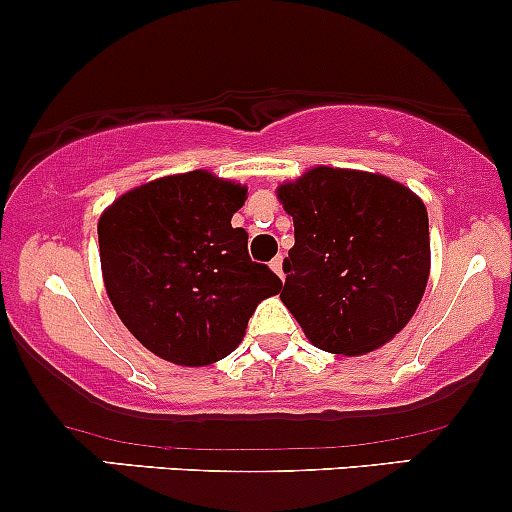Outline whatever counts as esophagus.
I'll return each instance as SVG.
<instances>
[{
    "instance_id": "1",
    "label": "esophagus",
    "mask_w": 512,
    "mask_h": 512,
    "mask_svg": "<svg viewBox=\"0 0 512 512\" xmlns=\"http://www.w3.org/2000/svg\"><path fill=\"white\" fill-rule=\"evenodd\" d=\"M284 260H282V257H274V260H272V270H274V274H277V277L279 279H284Z\"/></svg>"
}]
</instances>
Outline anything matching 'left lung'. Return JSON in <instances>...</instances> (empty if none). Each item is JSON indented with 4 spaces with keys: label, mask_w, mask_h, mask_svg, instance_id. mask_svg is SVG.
Segmentation results:
<instances>
[{
    "label": "left lung",
    "mask_w": 512,
    "mask_h": 512,
    "mask_svg": "<svg viewBox=\"0 0 512 512\" xmlns=\"http://www.w3.org/2000/svg\"><path fill=\"white\" fill-rule=\"evenodd\" d=\"M294 220L282 304L316 348L363 355L414 316L432 267L424 201L373 171L311 166L277 186Z\"/></svg>",
    "instance_id": "left-lung-1"
}]
</instances>
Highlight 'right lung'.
<instances>
[{
    "mask_svg": "<svg viewBox=\"0 0 512 512\" xmlns=\"http://www.w3.org/2000/svg\"><path fill=\"white\" fill-rule=\"evenodd\" d=\"M245 201L247 186L196 169L134 186L102 211L105 292L147 351L184 368L223 360L257 304L282 292L230 225Z\"/></svg>",
    "mask_w": 512,
    "mask_h": 512,
    "instance_id": "right-lung-1",
    "label": "right lung"
}]
</instances>
